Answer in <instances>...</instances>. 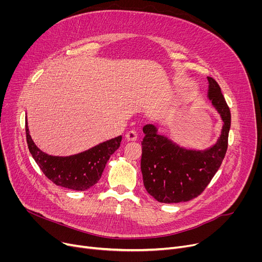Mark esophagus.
Returning a JSON list of instances; mask_svg holds the SVG:
<instances>
[{
    "mask_svg": "<svg viewBox=\"0 0 262 262\" xmlns=\"http://www.w3.org/2000/svg\"><path fill=\"white\" fill-rule=\"evenodd\" d=\"M137 138H138V134H137L136 130H128L126 133V139L127 141H136Z\"/></svg>",
    "mask_w": 262,
    "mask_h": 262,
    "instance_id": "esophagus-1",
    "label": "esophagus"
}]
</instances>
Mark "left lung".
I'll list each match as a JSON object with an SVG mask.
<instances>
[{
	"label": "left lung",
	"mask_w": 262,
	"mask_h": 262,
	"mask_svg": "<svg viewBox=\"0 0 262 262\" xmlns=\"http://www.w3.org/2000/svg\"><path fill=\"white\" fill-rule=\"evenodd\" d=\"M208 98L224 122L217 142L206 150L186 149L157 134L152 124L143 127L141 172L143 184L160 203L188 202L199 196L211 182L225 157L230 128V110L217 82L208 77Z\"/></svg>",
	"instance_id": "obj_1"
}]
</instances>
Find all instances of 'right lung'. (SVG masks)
I'll return each mask as SVG.
<instances>
[{
    "mask_svg": "<svg viewBox=\"0 0 262 262\" xmlns=\"http://www.w3.org/2000/svg\"><path fill=\"white\" fill-rule=\"evenodd\" d=\"M25 132L27 146L43 174L55 185L76 191H85L98 183L110 155L120 147L122 140V136H119L86 152L58 157L48 155L35 145L30 136L26 119Z\"/></svg>",
    "mask_w": 262,
    "mask_h": 262,
    "instance_id": "right-lung-1",
    "label": "right lung"
}]
</instances>
